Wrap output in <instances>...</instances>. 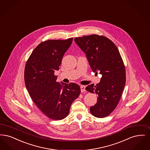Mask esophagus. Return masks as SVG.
Returning <instances> with one entry per match:
<instances>
[{"mask_svg":"<svg viewBox=\"0 0 150 150\" xmlns=\"http://www.w3.org/2000/svg\"><path fill=\"white\" fill-rule=\"evenodd\" d=\"M80 89H81V91L82 93H83V92L86 91V90H85V86H84V85H81Z\"/></svg>","mask_w":150,"mask_h":150,"instance_id":"1","label":"esophagus"}]
</instances>
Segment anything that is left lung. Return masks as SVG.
<instances>
[{
    "mask_svg": "<svg viewBox=\"0 0 150 150\" xmlns=\"http://www.w3.org/2000/svg\"><path fill=\"white\" fill-rule=\"evenodd\" d=\"M74 41L86 54L93 71L102 75L99 84L85 89L98 95L90 113L97 118L106 117L117 106L126 84V69L119 50L105 36L91 35L76 37Z\"/></svg>",
    "mask_w": 150,
    "mask_h": 150,
    "instance_id": "obj_1",
    "label": "left lung"
}]
</instances>
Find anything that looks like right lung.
<instances>
[{
	"label": "right lung",
	"mask_w": 150,
	"mask_h": 150,
	"mask_svg": "<svg viewBox=\"0 0 150 150\" xmlns=\"http://www.w3.org/2000/svg\"><path fill=\"white\" fill-rule=\"evenodd\" d=\"M73 38L50 40L40 43L33 51L24 69V81L31 99L43 113L50 119L61 120L68 115L70 106L80 94L74 83L56 81L64 54Z\"/></svg>",
	"instance_id": "right-lung-1"
}]
</instances>
